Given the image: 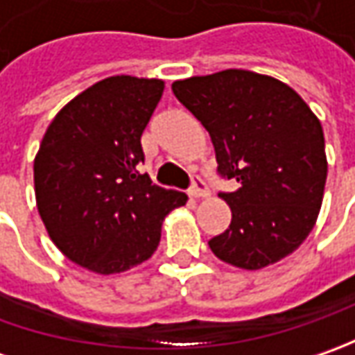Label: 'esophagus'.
<instances>
[{
	"label": "esophagus",
	"mask_w": 355,
	"mask_h": 355,
	"mask_svg": "<svg viewBox=\"0 0 355 355\" xmlns=\"http://www.w3.org/2000/svg\"><path fill=\"white\" fill-rule=\"evenodd\" d=\"M209 193L207 184L199 178V175H191V187H189V196L191 198H205Z\"/></svg>",
	"instance_id": "esophagus-1"
}]
</instances>
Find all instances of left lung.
Masks as SVG:
<instances>
[{
	"instance_id": "left-lung-1",
	"label": "left lung",
	"mask_w": 355,
	"mask_h": 355,
	"mask_svg": "<svg viewBox=\"0 0 355 355\" xmlns=\"http://www.w3.org/2000/svg\"><path fill=\"white\" fill-rule=\"evenodd\" d=\"M171 90L209 132L217 173L237 182L219 193L231 225L209 241L213 254L257 270L298 249L328 173L322 124L308 104L288 85L243 69L175 80Z\"/></svg>"
}]
</instances>
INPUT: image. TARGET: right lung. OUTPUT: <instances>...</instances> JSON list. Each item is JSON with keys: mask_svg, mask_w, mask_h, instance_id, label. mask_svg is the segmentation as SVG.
Listing matches in <instances>:
<instances>
[{"mask_svg": "<svg viewBox=\"0 0 355 355\" xmlns=\"http://www.w3.org/2000/svg\"><path fill=\"white\" fill-rule=\"evenodd\" d=\"M164 80L120 75L80 92L49 124L35 157L37 209L73 263L114 275L148 261L185 193L140 173V138Z\"/></svg>", "mask_w": 355, "mask_h": 355, "instance_id": "add662e5", "label": "right lung"}]
</instances>
